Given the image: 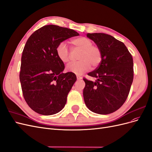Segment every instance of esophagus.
I'll list each match as a JSON object with an SVG mask.
<instances>
[{"label": "esophagus", "instance_id": "obj_1", "mask_svg": "<svg viewBox=\"0 0 152 152\" xmlns=\"http://www.w3.org/2000/svg\"><path fill=\"white\" fill-rule=\"evenodd\" d=\"M77 80H80L82 79V77L80 75H77Z\"/></svg>", "mask_w": 152, "mask_h": 152}]
</instances>
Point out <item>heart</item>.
<instances>
[{
    "label": "heart",
    "mask_w": 152,
    "mask_h": 152,
    "mask_svg": "<svg viewBox=\"0 0 152 152\" xmlns=\"http://www.w3.org/2000/svg\"><path fill=\"white\" fill-rule=\"evenodd\" d=\"M72 51L79 52L77 59L79 61L72 63L66 67V70L77 75L86 72L91 66H98L102 59V50L97 45H93V41L85 37H80L70 41ZM67 48L65 43L59 44L56 49L58 59L62 63H70L72 59V53Z\"/></svg>",
    "instance_id": "heart-1"
}]
</instances>
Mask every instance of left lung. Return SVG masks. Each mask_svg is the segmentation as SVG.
I'll use <instances>...</instances> for the list:
<instances>
[{
  "instance_id": "1",
  "label": "left lung",
  "mask_w": 152,
  "mask_h": 152,
  "mask_svg": "<svg viewBox=\"0 0 152 152\" xmlns=\"http://www.w3.org/2000/svg\"><path fill=\"white\" fill-rule=\"evenodd\" d=\"M102 50L99 66L88 75L95 82L84 78L85 103L91 111L107 115L120 108L126 101L134 77L131 54L123 42L103 33L87 34Z\"/></svg>"
}]
</instances>
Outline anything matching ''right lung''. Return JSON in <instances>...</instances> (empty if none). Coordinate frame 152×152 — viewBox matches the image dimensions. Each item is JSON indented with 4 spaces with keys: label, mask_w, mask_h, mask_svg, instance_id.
<instances>
[{
    "label": "right lung",
    "mask_w": 152,
    "mask_h": 152,
    "mask_svg": "<svg viewBox=\"0 0 152 152\" xmlns=\"http://www.w3.org/2000/svg\"><path fill=\"white\" fill-rule=\"evenodd\" d=\"M79 34L72 29L54 25L35 31L23 50L20 80L24 99L35 112L43 115L57 113L64 108L67 96L77 80L75 73L62 72L58 45Z\"/></svg>",
    "instance_id": "right-lung-1"
}]
</instances>
